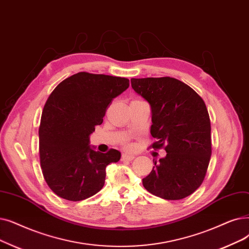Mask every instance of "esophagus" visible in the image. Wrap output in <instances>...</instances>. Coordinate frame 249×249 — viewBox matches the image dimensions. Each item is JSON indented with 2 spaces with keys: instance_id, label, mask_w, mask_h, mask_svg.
Segmentation results:
<instances>
[{
  "instance_id": "1",
  "label": "esophagus",
  "mask_w": 249,
  "mask_h": 249,
  "mask_svg": "<svg viewBox=\"0 0 249 249\" xmlns=\"http://www.w3.org/2000/svg\"><path fill=\"white\" fill-rule=\"evenodd\" d=\"M121 160H134V156H132V155H127V154H123L122 155V158H121Z\"/></svg>"
}]
</instances>
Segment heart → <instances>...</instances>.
<instances>
[{
    "label": "heart",
    "instance_id": "b5f03b06",
    "mask_svg": "<svg viewBox=\"0 0 249 249\" xmlns=\"http://www.w3.org/2000/svg\"><path fill=\"white\" fill-rule=\"evenodd\" d=\"M124 146H125V148L128 149V150H131V149L134 148V144H133L132 142H126L124 143Z\"/></svg>",
    "mask_w": 249,
    "mask_h": 249
}]
</instances>
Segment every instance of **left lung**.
<instances>
[{"label":"left lung","mask_w":249,"mask_h":249,"mask_svg":"<svg viewBox=\"0 0 249 249\" xmlns=\"http://www.w3.org/2000/svg\"><path fill=\"white\" fill-rule=\"evenodd\" d=\"M132 89L151 109L150 134L155 150L167 156L154 161L142 179L156 196L179 200L189 196L203 182L212 155L211 120L203 100L190 86L173 77L132 78Z\"/></svg>","instance_id":"1"}]
</instances>
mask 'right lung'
Returning a JSON list of instances; mask_svg holds the SVG:
<instances>
[{
	"mask_svg": "<svg viewBox=\"0 0 249 249\" xmlns=\"http://www.w3.org/2000/svg\"><path fill=\"white\" fill-rule=\"evenodd\" d=\"M128 86L127 78L79 72L50 94L38 129L39 161L47 184L58 196L80 201L103 188L106 167L117 163L121 154L114 148L95 151L89 135Z\"/></svg>",
	"mask_w": 249,
	"mask_h": 249,
	"instance_id": "obj_1",
	"label": "right lung"
}]
</instances>
